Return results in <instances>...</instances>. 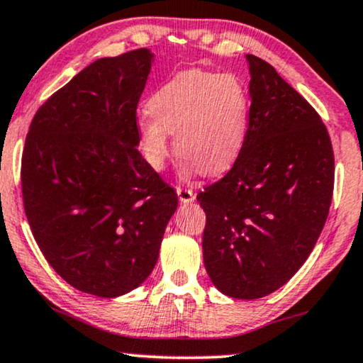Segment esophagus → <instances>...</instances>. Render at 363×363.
<instances>
[{"mask_svg": "<svg viewBox=\"0 0 363 363\" xmlns=\"http://www.w3.org/2000/svg\"><path fill=\"white\" fill-rule=\"evenodd\" d=\"M177 195H178V199H180L182 203H191V201L195 200V193H193L191 188L178 186L177 188Z\"/></svg>", "mask_w": 363, "mask_h": 363, "instance_id": "34e87169", "label": "esophagus"}]
</instances>
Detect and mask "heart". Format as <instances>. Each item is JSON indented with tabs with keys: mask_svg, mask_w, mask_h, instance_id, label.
<instances>
[{
	"mask_svg": "<svg viewBox=\"0 0 363 363\" xmlns=\"http://www.w3.org/2000/svg\"><path fill=\"white\" fill-rule=\"evenodd\" d=\"M138 121L140 152L153 170L170 157V135L186 170L203 175L230 170L247 143L250 98L233 74L183 72L163 83Z\"/></svg>",
	"mask_w": 363,
	"mask_h": 363,
	"instance_id": "heart-1",
	"label": "heart"
}]
</instances>
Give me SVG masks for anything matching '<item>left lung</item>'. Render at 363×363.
Wrapping results in <instances>:
<instances>
[{"mask_svg":"<svg viewBox=\"0 0 363 363\" xmlns=\"http://www.w3.org/2000/svg\"><path fill=\"white\" fill-rule=\"evenodd\" d=\"M250 126L232 170L196 200L206 213L203 262L223 295L255 300L303 265L332 203L335 162L318 113L275 72L247 55Z\"/></svg>","mask_w":363,"mask_h":363,"instance_id":"obj_1","label":"left lung"}]
</instances>
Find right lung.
I'll list each match as a JSON object with an SVG mask.
<instances>
[{
    "label": "right lung",
    "instance_id": "1",
    "mask_svg": "<svg viewBox=\"0 0 363 363\" xmlns=\"http://www.w3.org/2000/svg\"><path fill=\"white\" fill-rule=\"evenodd\" d=\"M155 55L100 58L36 111L21 160L33 237L79 291L115 298L157 265L178 196L138 152L136 106Z\"/></svg>",
    "mask_w": 363,
    "mask_h": 363
}]
</instances>
